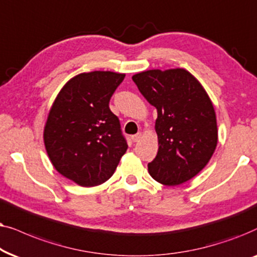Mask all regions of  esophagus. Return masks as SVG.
<instances>
[{
  "mask_svg": "<svg viewBox=\"0 0 257 257\" xmlns=\"http://www.w3.org/2000/svg\"><path fill=\"white\" fill-rule=\"evenodd\" d=\"M141 138H142L141 133H138V134H135V135L132 136V141L133 142H139L140 139H141Z\"/></svg>",
  "mask_w": 257,
  "mask_h": 257,
  "instance_id": "1",
  "label": "esophagus"
}]
</instances>
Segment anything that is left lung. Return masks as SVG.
Returning a JSON list of instances; mask_svg holds the SVG:
<instances>
[{
	"label": "left lung",
	"mask_w": 257,
	"mask_h": 257,
	"mask_svg": "<svg viewBox=\"0 0 257 257\" xmlns=\"http://www.w3.org/2000/svg\"><path fill=\"white\" fill-rule=\"evenodd\" d=\"M133 81L157 109L159 152L148 163L149 174L166 186L187 182L207 166L217 145L209 96L189 71L180 68L142 71Z\"/></svg>",
	"instance_id": "obj_1"
}]
</instances>
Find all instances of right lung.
<instances>
[{
  "mask_svg": "<svg viewBox=\"0 0 257 257\" xmlns=\"http://www.w3.org/2000/svg\"><path fill=\"white\" fill-rule=\"evenodd\" d=\"M124 74L91 71L61 89L44 126V146L55 169L78 186L94 187L114 174L128 149L109 101Z\"/></svg>",
  "mask_w": 257,
  "mask_h": 257,
  "instance_id": "obj_1",
  "label": "right lung"
}]
</instances>
